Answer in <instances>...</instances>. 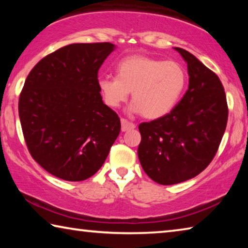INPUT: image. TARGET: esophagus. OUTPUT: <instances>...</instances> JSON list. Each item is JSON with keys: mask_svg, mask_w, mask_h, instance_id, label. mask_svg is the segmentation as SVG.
I'll use <instances>...</instances> for the list:
<instances>
[{"mask_svg": "<svg viewBox=\"0 0 248 248\" xmlns=\"http://www.w3.org/2000/svg\"><path fill=\"white\" fill-rule=\"evenodd\" d=\"M136 128V124L130 123L127 119H121V131L124 132V131H128V130H131Z\"/></svg>", "mask_w": 248, "mask_h": 248, "instance_id": "1", "label": "esophagus"}]
</instances>
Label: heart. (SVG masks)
<instances>
[{
  "label": "heart",
  "mask_w": 248,
  "mask_h": 248,
  "mask_svg": "<svg viewBox=\"0 0 248 248\" xmlns=\"http://www.w3.org/2000/svg\"><path fill=\"white\" fill-rule=\"evenodd\" d=\"M116 77L103 75L98 90L105 104L118 108L132 92L129 110L148 119H157L173 109L187 83V73L176 61L133 54L124 58L116 66Z\"/></svg>",
  "instance_id": "b5f03b06"
}]
</instances>
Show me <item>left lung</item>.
Masks as SVG:
<instances>
[{
  "instance_id": "8db88e82",
  "label": "left lung",
  "mask_w": 248,
  "mask_h": 248,
  "mask_svg": "<svg viewBox=\"0 0 248 248\" xmlns=\"http://www.w3.org/2000/svg\"><path fill=\"white\" fill-rule=\"evenodd\" d=\"M174 49L187 63L188 90L170 114L139 124L141 166L161 185L190 179L211 163L229 116L225 92L217 75L194 54Z\"/></svg>"
}]
</instances>
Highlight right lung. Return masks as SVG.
Returning a JSON list of instances; mask_svg holds the SVG:
<instances>
[{
	"label": "right lung",
	"mask_w": 248,
	"mask_h": 248,
	"mask_svg": "<svg viewBox=\"0 0 248 248\" xmlns=\"http://www.w3.org/2000/svg\"><path fill=\"white\" fill-rule=\"evenodd\" d=\"M114 49L110 43L65 46L41 59L25 81L18 102L25 142L58 178H90L119 136V117L104 104L97 84Z\"/></svg>",
	"instance_id": "1"
}]
</instances>
